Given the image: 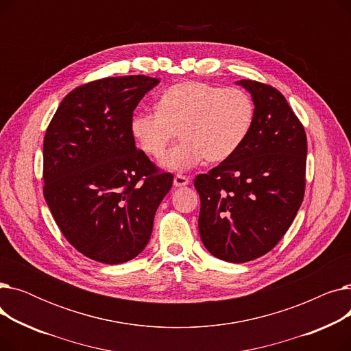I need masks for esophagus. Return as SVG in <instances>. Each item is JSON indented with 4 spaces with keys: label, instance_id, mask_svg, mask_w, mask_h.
<instances>
[{
    "label": "esophagus",
    "instance_id": "1",
    "mask_svg": "<svg viewBox=\"0 0 351 351\" xmlns=\"http://www.w3.org/2000/svg\"><path fill=\"white\" fill-rule=\"evenodd\" d=\"M191 182V179L188 178V176H185V175H175V178H173V185L176 186V188H180V186H186L188 183Z\"/></svg>",
    "mask_w": 351,
    "mask_h": 351
}]
</instances>
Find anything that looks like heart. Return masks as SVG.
<instances>
[{
	"label": "heart",
	"mask_w": 351,
	"mask_h": 351,
	"mask_svg": "<svg viewBox=\"0 0 351 351\" xmlns=\"http://www.w3.org/2000/svg\"><path fill=\"white\" fill-rule=\"evenodd\" d=\"M253 117V101L243 89L186 81L162 92L158 110L135 114L131 134L146 156L160 159L179 131L182 141L165 166L185 171L202 159L215 163L230 158L246 141Z\"/></svg>",
	"instance_id": "1"
}]
</instances>
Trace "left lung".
Wrapping results in <instances>:
<instances>
[{
  "mask_svg": "<svg viewBox=\"0 0 351 351\" xmlns=\"http://www.w3.org/2000/svg\"><path fill=\"white\" fill-rule=\"evenodd\" d=\"M254 102L242 146L195 178L200 196L199 234L205 247L230 263L254 261L280 242L306 189L304 126L282 92L241 80Z\"/></svg>",
  "mask_w": 351,
  "mask_h": 351,
  "instance_id": "obj_1",
  "label": "left lung"
}]
</instances>
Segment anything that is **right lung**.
<instances>
[{"label":"right lung","instance_id":"1","mask_svg":"<svg viewBox=\"0 0 351 351\" xmlns=\"http://www.w3.org/2000/svg\"><path fill=\"white\" fill-rule=\"evenodd\" d=\"M159 84L106 77L72 89L44 136V197L66 241L92 261L118 265L149 242L155 212L172 188L135 146L134 110Z\"/></svg>","mask_w":351,"mask_h":351}]
</instances>
